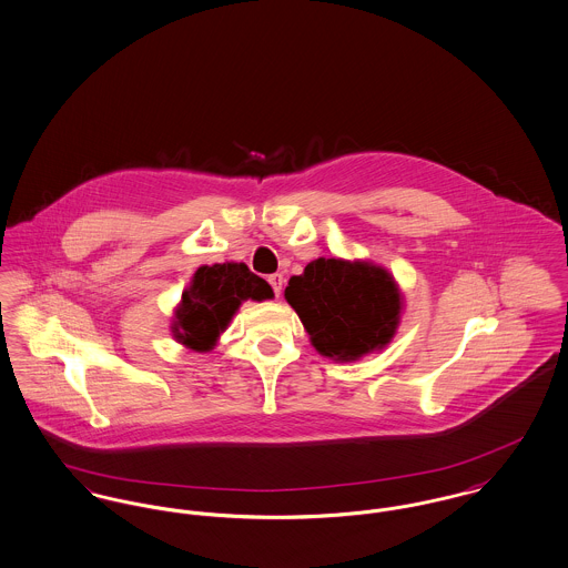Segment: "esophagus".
<instances>
[{"label":"esophagus","mask_w":568,"mask_h":568,"mask_svg":"<svg viewBox=\"0 0 568 568\" xmlns=\"http://www.w3.org/2000/svg\"><path fill=\"white\" fill-rule=\"evenodd\" d=\"M267 283H270V287H272V292L278 296L281 294V290H283V274H270L267 276Z\"/></svg>","instance_id":"34e87169"}]
</instances>
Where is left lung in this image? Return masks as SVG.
<instances>
[{"label": "left lung", "instance_id": "8db88e82", "mask_svg": "<svg viewBox=\"0 0 568 568\" xmlns=\"http://www.w3.org/2000/svg\"><path fill=\"white\" fill-rule=\"evenodd\" d=\"M315 349L335 361L389 344L399 320V292L378 265L315 260L285 290Z\"/></svg>", "mask_w": 568, "mask_h": 568}]
</instances>
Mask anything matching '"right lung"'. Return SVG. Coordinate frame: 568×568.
Segmentation results:
<instances>
[{"mask_svg":"<svg viewBox=\"0 0 568 568\" xmlns=\"http://www.w3.org/2000/svg\"><path fill=\"white\" fill-rule=\"evenodd\" d=\"M272 287L246 263L201 265L181 296L173 335L187 348L207 352L242 301L272 298Z\"/></svg>","mask_w":568,"mask_h":568,"instance_id":"obj_1","label":"right lung"}]
</instances>
